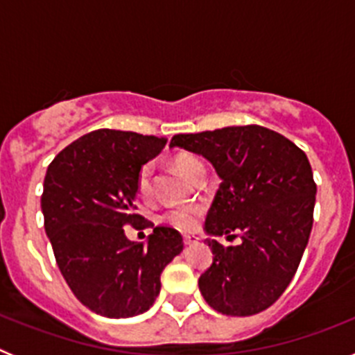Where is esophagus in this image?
<instances>
[{
  "mask_svg": "<svg viewBox=\"0 0 355 355\" xmlns=\"http://www.w3.org/2000/svg\"><path fill=\"white\" fill-rule=\"evenodd\" d=\"M183 241H184V245L190 247V245H196V243H199V238H197V236H184Z\"/></svg>",
  "mask_w": 355,
  "mask_h": 355,
  "instance_id": "esophagus-1",
  "label": "esophagus"
}]
</instances>
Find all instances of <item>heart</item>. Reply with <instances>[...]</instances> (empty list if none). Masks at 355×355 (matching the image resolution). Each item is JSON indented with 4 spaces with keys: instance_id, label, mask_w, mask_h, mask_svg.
<instances>
[{
    "instance_id": "1",
    "label": "heart",
    "mask_w": 355,
    "mask_h": 355,
    "mask_svg": "<svg viewBox=\"0 0 355 355\" xmlns=\"http://www.w3.org/2000/svg\"><path fill=\"white\" fill-rule=\"evenodd\" d=\"M174 167L178 168L183 178H187L190 181L192 174L199 168H202V163L197 156L190 155V153H180L175 155L174 159ZM150 175H153V171H150L149 165H144L139 171V175H137V192H139L140 197L147 199L150 196ZM200 215H202V208L197 205L190 206H178V208H171L163 213V220L171 224L172 227H175L178 231H192V229L197 227L200 220Z\"/></svg>"
}]
</instances>
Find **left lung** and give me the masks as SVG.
I'll return each mask as SVG.
<instances>
[{
	"label": "left lung",
	"instance_id": "1",
	"mask_svg": "<svg viewBox=\"0 0 355 355\" xmlns=\"http://www.w3.org/2000/svg\"><path fill=\"white\" fill-rule=\"evenodd\" d=\"M174 146L205 156L220 175L206 233L241 236L234 247L206 240L213 263L200 293L222 315L265 311L293 279L311 234L316 183L306 153L258 124L174 135Z\"/></svg>",
	"mask_w": 355,
	"mask_h": 355
}]
</instances>
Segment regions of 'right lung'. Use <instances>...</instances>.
<instances>
[{
  "instance_id": "obj_1",
  "label": "right lung",
  "mask_w": 355,
  "mask_h": 355,
  "mask_svg": "<svg viewBox=\"0 0 355 355\" xmlns=\"http://www.w3.org/2000/svg\"><path fill=\"white\" fill-rule=\"evenodd\" d=\"M165 144V137L96 130L62 149L44 178L40 206L56 265L76 299L106 318L146 313L163 268L183 250L175 229L158 225L147 245L122 229L142 227L137 175Z\"/></svg>"
}]
</instances>
